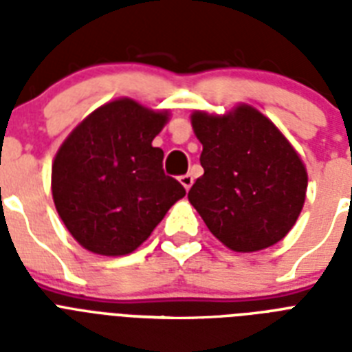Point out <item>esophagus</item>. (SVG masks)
<instances>
[{
    "instance_id": "obj_1",
    "label": "esophagus",
    "mask_w": 352,
    "mask_h": 352,
    "mask_svg": "<svg viewBox=\"0 0 352 352\" xmlns=\"http://www.w3.org/2000/svg\"><path fill=\"white\" fill-rule=\"evenodd\" d=\"M179 181H181V184H182V186H184V188H186V190H190V188H192V184H193L192 173H186V175L179 177Z\"/></svg>"
}]
</instances>
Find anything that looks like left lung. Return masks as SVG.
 <instances>
[{
  "label": "left lung",
  "mask_w": 352,
  "mask_h": 352,
  "mask_svg": "<svg viewBox=\"0 0 352 352\" xmlns=\"http://www.w3.org/2000/svg\"><path fill=\"white\" fill-rule=\"evenodd\" d=\"M203 144L199 177L188 201L208 230L234 252H257L292 230L305 204L303 160L259 109L237 104L223 115L192 113Z\"/></svg>",
  "instance_id": "8db88e82"
}]
</instances>
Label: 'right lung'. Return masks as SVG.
<instances>
[{
	"label": "right lung",
	"instance_id": "right-lung-1",
	"mask_svg": "<svg viewBox=\"0 0 352 352\" xmlns=\"http://www.w3.org/2000/svg\"><path fill=\"white\" fill-rule=\"evenodd\" d=\"M170 120L133 98L89 113L52 160V201L63 225L85 250L127 256L148 239L186 190L162 170L153 138Z\"/></svg>",
	"mask_w": 352,
	"mask_h": 352
}]
</instances>
